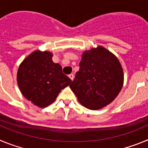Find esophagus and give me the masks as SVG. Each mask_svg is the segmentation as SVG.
<instances>
[{"mask_svg": "<svg viewBox=\"0 0 148 148\" xmlns=\"http://www.w3.org/2000/svg\"><path fill=\"white\" fill-rule=\"evenodd\" d=\"M69 77H70V79H71V80L73 81V78H74V75H73V73H71V74H70V75H69Z\"/></svg>", "mask_w": 148, "mask_h": 148, "instance_id": "34e87169", "label": "esophagus"}]
</instances>
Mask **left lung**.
<instances>
[{
  "label": "left lung",
  "instance_id": "left-lung-1",
  "mask_svg": "<svg viewBox=\"0 0 148 148\" xmlns=\"http://www.w3.org/2000/svg\"><path fill=\"white\" fill-rule=\"evenodd\" d=\"M79 66L70 85L79 102L90 110H99L113 101L124 82L118 58L99 47L83 53Z\"/></svg>",
  "mask_w": 148,
  "mask_h": 148
}]
</instances>
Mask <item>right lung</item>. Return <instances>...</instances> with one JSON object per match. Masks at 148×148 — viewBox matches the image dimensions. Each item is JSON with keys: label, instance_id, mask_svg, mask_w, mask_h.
Instances as JSON below:
<instances>
[{"label": "right lung", "instance_id": "obj_1", "mask_svg": "<svg viewBox=\"0 0 148 148\" xmlns=\"http://www.w3.org/2000/svg\"><path fill=\"white\" fill-rule=\"evenodd\" d=\"M52 57L53 54L47 51H35L23 60L17 74L18 87L23 96L40 108L52 104L61 90L72 82Z\"/></svg>", "mask_w": 148, "mask_h": 148}]
</instances>
